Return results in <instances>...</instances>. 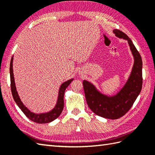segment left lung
<instances>
[{
	"mask_svg": "<svg viewBox=\"0 0 155 155\" xmlns=\"http://www.w3.org/2000/svg\"><path fill=\"white\" fill-rule=\"evenodd\" d=\"M113 32L116 37L128 41L134 57V64L126 84L114 96L102 94L94 85L83 81V88L88 106L98 116L109 119H117L124 116L132 107L140 94L143 85V62L139 52L128 36L118 29Z\"/></svg>",
	"mask_w": 155,
	"mask_h": 155,
	"instance_id": "1",
	"label": "left lung"
}]
</instances>
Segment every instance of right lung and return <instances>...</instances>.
<instances>
[{"mask_svg": "<svg viewBox=\"0 0 155 155\" xmlns=\"http://www.w3.org/2000/svg\"><path fill=\"white\" fill-rule=\"evenodd\" d=\"M12 62H13V57H12L11 60V64H10V75H11V92L13 98L15 101V103L17 104L18 107L21 108L22 113L27 116L29 119L32 121L35 122L37 123H48L53 121L56 118H58L60 114H61L62 110L64 108V94L66 88L68 87L69 84H71V81H73V78L68 80L67 81L61 84V86L59 88L58 100L54 108L52 110L46 113H41V114H35L32 113L29 110L28 108L26 107L22 101H21L17 91H16V88L15 86V78L14 74H13V69H12Z\"/></svg>", "mask_w": 155, "mask_h": 155, "instance_id": "obj_1", "label": "right lung"}]
</instances>
